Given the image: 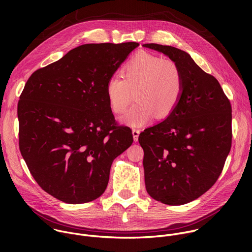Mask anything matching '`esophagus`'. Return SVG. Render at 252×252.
<instances>
[{"mask_svg":"<svg viewBox=\"0 0 252 252\" xmlns=\"http://www.w3.org/2000/svg\"><path fill=\"white\" fill-rule=\"evenodd\" d=\"M139 132H140V130L137 129V128H133V129H132V135H133V140H134V141H137Z\"/></svg>","mask_w":252,"mask_h":252,"instance_id":"esophagus-1","label":"esophagus"}]
</instances>
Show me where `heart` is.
I'll return each instance as SVG.
<instances>
[{"label": "heart", "instance_id": "obj_1", "mask_svg": "<svg viewBox=\"0 0 252 252\" xmlns=\"http://www.w3.org/2000/svg\"><path fill=\"white\" fill-rule=\"evenodd\" d=\"M122 77L106 83V96L112 111L125 113L135 94L136 102L122 118L129 126H140L154 119L169 115L181 100L184 78L177 63L163 57L140 51L122 67Z\"/></svg>", "mask_w": 252, "mask_h": 252}]
</instances>
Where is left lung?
<instances>
[{"instance_id": "8db88e82", "label": "left lung", "mask_w": 252, "mask_h": 252, "mask_svg": "<svg viewBox=\"0 0 252 252\" xmlns=\"http://www.w3.org/2000/svg\"><path fill=\"white\" fill-rule=\"evenodd\" d=\"M175 62L182 70L181 100L161 123L138 136L148 193L168 205L190 202L219 179L230 152L231 103L219 81L187 53L146 44Z\"/></svg>"}]
</instances>
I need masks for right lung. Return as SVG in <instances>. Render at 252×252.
Wrapping results in <instances>:
<instances>
[{"label":"right lung","instance_id":"right-lung-1","mask_svg":"<svg viewBox=\"0 0 252 252\" xmlns=\"http://www.w3.org/2000/svg\"><path fill=\"white\" fill-rule=\"evenodd\" d=\"M139 44H87L39 68L18 102L19 146L37 184L61 201L99 197L114 159L131 146V129L119 126L106 83Z\"/></svg>","mask_w":252,"mask_h":252}]
</instances>
